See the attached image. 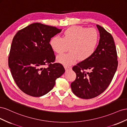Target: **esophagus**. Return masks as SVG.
I'll list each match as a JSON object with an SVG mask.
<instances>
[{"mask_svg": "<svg viewBox=\"0 0 127 127\" xmlns=\"http://www.w3.org/2000/svg\"><path fill=\"white\" fill-rule=\"evenodd\" d=\"M65 69L66 71H67L68 70H69L70 69H71V67L70 66H65Z\"/></svg>", "mask_w": 127, "mask_h": 127, "instance_id": "34e87169", "label": "esophagus"}]
</instances>
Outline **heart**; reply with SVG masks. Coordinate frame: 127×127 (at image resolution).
<instances>
[{"instance_id": "b5f03b06", "label": "heart", "mask_w": 127, "mask_h": 127, "mask_svg": "<svg viewBox=\"0 0 127 127\" xmlns=\"http://www.w3.org/2000/svg\"><path fill=\"white\" fill-rule=\"evenodd\" d=\"M99 42V34L94 28L73 26L64 32L63 38L54 36L49 44L57 54H63L69 46L70 52L57 57L59 62L69 66L79 61H85L95 53Z\"/></svg>"}]
</instances>
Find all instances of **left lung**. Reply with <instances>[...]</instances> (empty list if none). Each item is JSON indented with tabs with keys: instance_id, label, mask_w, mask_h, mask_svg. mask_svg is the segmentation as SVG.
<instances>
[{
	"instance_id": "8db88e82",
	"label": "left lung",
	"mask_w": 127,
	"mask_h": 127,
	"mask_svg": "<svg viewBox=\"0 0 127 127\" xmlns=\"http://www.w3.org/2000/svg\"><path fill=\"white\" fill-rule=\"evenodd\" d=\"M96 26L100 39L95 53L72 67L77 77L71 83V89L74 95L83 99H91L103 93L110 84L118 65L113 37L103 27Z\"/></svg>"
}]
</instances>
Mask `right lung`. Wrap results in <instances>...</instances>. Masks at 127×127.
Segmentation results:
<instances>
[{"label": "right lung", "mask_w": 127, "mask_h": 127, "mask_svg": "<svg viewBox=\"0 0 127 127\" xmlns=\"http://www.w3.org/2000/svg\"><path fill=\"white\" fill-rule=\"evenodd\" d=\"M62 29L40 23L28 25L14 36L8 57V66L16 84L25 94L40 97L51 90L57 78L65 72L55 56L50 39ZM45 65H48L45 68Z\"/></svg>", "instance_id": "add662e5"}]
</instances>
